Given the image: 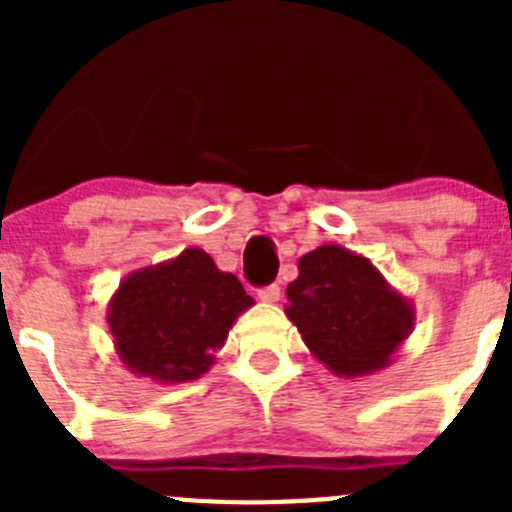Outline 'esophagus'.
<instances>
[{
  "label": "esophagus",
  "instance_id": "34e87169",
  "mask_svg": "<svg viewBox=\"0 0 512 512\" xmlns=\"http://www.w3.org/2000/svg\"><path fill=\"white\" fill-rule=\"evenodd\" d=\"M279 297H282V287H279V284H269V287H264L259 292V300L269 302V305L279 302Z\"/></svg>",
  "mask_w": 512,
  "mask_h": 512
}]
</instances>
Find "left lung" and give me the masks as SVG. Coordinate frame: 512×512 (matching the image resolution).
I'll return each mask as SVG.
<instances>
[{
  "label": "left lung",
  "instance_id": "obj_1",
  "mask_svg": "<svg viewBox=\"0 0 512 512\" xmlns=\"http://www.w3.org/2000/svg\"><path fill=\"white\" fill-rule=\"evenodd\" d=\"M297 269L284 312L310 354L346 379L387 369L413 333V302L366 256L336 243L305 253Z\"/></svg>",
  "mask_w": 512,
  "mask_h": 512
}]
</instances>
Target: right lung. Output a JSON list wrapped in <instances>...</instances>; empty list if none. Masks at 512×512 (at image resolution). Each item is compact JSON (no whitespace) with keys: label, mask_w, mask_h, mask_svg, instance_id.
Returning a JSON list of instances; mask_svg holds the SVG:
<instances>
[{"label":"right lung","mask_w":512,"mask_h":512,"mask_svg":"<svg viewBox=\"0 0 512 512\" xmlns=\"http://www.w3.org/2000/svg\"><path fill=\"white\" fill-rule=\"evenodd\" d=\"M251 305L233 274L189 246L122 279L107 302V325L125 369L158 384H182L210 372L228 330Z\"/></svg>","instance_id":"add662e5"}]
</instances>
